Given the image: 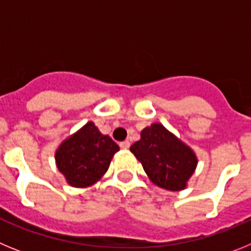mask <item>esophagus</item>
Returning a JSON list of instances; mask_svg holds the SVG:
<instances>
[{
	"label": "esophagus",
	"instance_id": "esophagus-1",
	"mask_svg": "<svg viewBox=\"0 0 251 251\" xmlns=\"http://www.w3.org/2000/svg\"><path fill=\"white\" fill-rule=\"evenodd\" d=\"M119 146H121V148H123V150H128L130 146V143H129V141H124V142H121V143H119Z\"/></svg>",
	"mask_w": 251,
	"mask_h": 251
}]
</instances>
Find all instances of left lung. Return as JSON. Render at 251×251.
Returning <instances> with one entry per match:
<instances>
[{
  "label": "left lung",
  "mask_w": 251,
  "mask_h": 251,
  "mask_svg": "<svg viewBox=\"0 0 251 251\" xmlns=\"http://www.w3.org/2000/svg\"><path fill=\"white\" fill-rule=\"evenodd\" d=\"M130 152L151 181L168 191L183 190L197 166L194 151L159 123L142 130L141 139L132 145Z\"/></svg>",
  "instance_id": "1"
}]
</instances>
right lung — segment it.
<instances>
[{"instance_id": "add662e5", "label": "right lung", "mask_w": 251, "mask_h": 251, "mask_svg": "<svg viewBox=\"0 0 251 251\" xmlns=\"http://www.w3.org/2000/svg\"><path fill=\"white\" fill-rule=\"evenodd\" d=\"M118 145L109 136H104L93 122L66 138L55 153L59 171L73 187H88L103 177Z\"/></svg>"}]
</instances>
